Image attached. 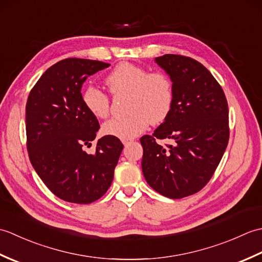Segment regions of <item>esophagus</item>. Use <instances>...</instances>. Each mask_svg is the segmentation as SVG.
<instances>
[{
  "label": "esophagus",
  "instance_id": "esophagus-1",
  "mask_svg": "<svg viewBox=\"0 0 262 262\" xmlns=\"http://www.w3.org/2000/svg\"><path fill=\"white\" fill-rule=\"evenodd\" d=\"M122 144H124V145L125 146H127V145H129V144H130V141H122Z\"/></svg>",
  "mask_w": 262,
  "mask_h": 262
}]
</instances>
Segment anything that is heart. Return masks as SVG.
Wrapping results in <instances>:
<instances>
[{
    "label": "heart",
    "instance_id": "1",
    "mask_svg": "<svg viewBox=\"0 0 262 262\" xmlns=\"http://www.w3.org/2000/svg\"><path fill=\"white\" fill-rule=\"evenodd\" d=\"M114 94L129 93L126 117H114L102 125L104 135L120 140H132L145 130L147 125L162 122L173 104V86L170 77L132 63H120L104 79ZM89 113L97 118H104L109 113V98L96 86H88L82 94Z\"/></svg>",
    "mask_w": 262,
    "mask_h": 262
}]
</instances>
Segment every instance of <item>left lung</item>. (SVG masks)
<instances>
[{
    "label": "left lung",
    "mask_w": 262,
    "mask_h": 262,
    "mask_svg": "<svg viewBox=\"0 0 262 262\" xmlns=\"http://www.w3.org/2000/svg\"><path fill=\"white\" fill-rule=\"evenodd\" d=\"M172 82L173 104L153 136L141 138L145 180L163 196L198 192L215 172L229 142V107L210 72L192 58L166 54L154 59ZM171 139L162 147L155 138Z\"/></svg>",
    "instance_id": "obj_1"
}]
</instances>
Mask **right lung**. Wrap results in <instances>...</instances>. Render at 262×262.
Segmentation results:
<instances>
[{"instance_id":"1","label":"right lung","mask_w":262,"mask_h":262,"mask_svg":"<svg viewBox=\"0 0 262 262\" xmlns=\"http://www.w3.org/2000/svg\"><path fill=\"white\" fill-rule=\"evenodd\" d=\"M99 60L66 58L38 80L26 105L27 148L39 178L55 196L69 203L90 204L107 192L124 148L119 138L103 136L97 117L83 103L81 89L88 76L109 68Z\"/></svg>"}]
</instances>
